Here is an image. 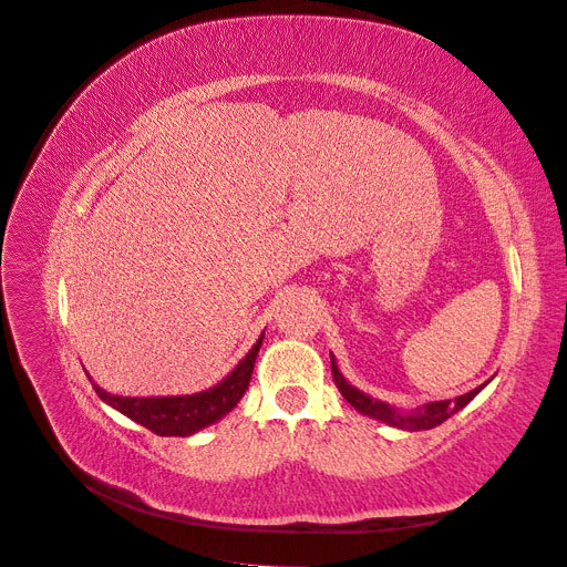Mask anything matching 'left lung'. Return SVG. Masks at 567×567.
<instances>
[{"instance_id":"obj_1","label":"left lung","mask_w":567,"mask_h":567,"mask_svg":"<svg viewBox=\"0 0 567 567\" xmlns=\"http://www.w3.org/2000/svg\"><path fill=\"white\" fill-rule=\"evenodd\" d=\"M331 373H333V381H336V385H338L342 398H346L357 411H362L364 416L379 419V421H383V423H388V425L402 427V431H431V427H435V425H440L442 421H447L450 416H454L458 409L466 406V404L475 398V394L487 385V383L477 385L475 390H471V392H466V394H461V398H456L454 402H452V400L431 402V404H423L421 409H416L414 414H400L398 409H392V406L385 404V402L373 400V398H369V394H364L362 390H357L354 385H350V383L346 381V375H342V373L338 371V364H336L333 354H331Z\"/></svg>"}]
</instances>
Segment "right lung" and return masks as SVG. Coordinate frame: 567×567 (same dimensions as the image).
<instances>
[{
	"mask_svg": "<svg viewBox=\"0 0 567 567\" xmlns=\"http://www.w3.org/2000/svg\"><path fill=\"white\" fill-rule=\"evenodd\" d=\"M262 338L265 336L257 338V342L241 362H238V367L225 381L210 390L179 394V398H120V394H109L99 385H94V390L106 404L117 409L127 419L142 423L151 433L163 437H188L203 431V427L213 425L221 416H227L241 402L250 383L257 352L262 348Z\"/></svg>",
	"mask_w": 567,
	"mask_h": 567,
	"instance_id": "right-lung-1",
	"label": "right lung"
}]
</instances>
